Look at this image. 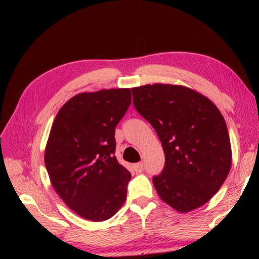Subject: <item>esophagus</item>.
I'll return each instance as SVG.
<instances>
[{
    "label": "esophagus",
    "instance_id": "34e87169",
    "mask_svg": "<svg viewBox=\"0 0 259 259\" xmlns=\"http://www.w3.org/2000/svg\"><path fill=\"white\" fill-rule=\"evenodd\" d=\"M134 169L136 172H142L144 170V164L142 163V162H140V163H136V164H134Z\"/></svg>",
    "mask_w": 259,
    "mask_h": 259
}]
</instances>
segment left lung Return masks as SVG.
Returning <instances> with one entry per match:
<instances>
[{
	"instance_id": "left-lung-1",
	"label": "left lung",
	"mask_w": 259,
	"mask_h": 259,
	"mask_svg": "<svg viewBox=\"0 0 259 259\" xmlns=\"http://www.w3.org/2000/svg\"><path fill=\"white\" fill-rule=\"evenodd\" d=\"M131 91L135 108L152 124L163 147L164 168L153 177L157 194L181 212L207 203L232 164L222 113L211 100L183 85L156 83Z\"/></svg>"
}]
</instances>
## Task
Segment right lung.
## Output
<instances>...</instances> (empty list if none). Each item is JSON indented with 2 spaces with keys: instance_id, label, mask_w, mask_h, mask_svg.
Instances as JSON below:
<instances>
[{
  "instance_id": "obj_1",
  "label": "right lung",
  "mask_w": 259,
  "mask_h": 259,
  "mask_svg": "<svg viewBox=\"0 0 259 259\" xmlns=\"http://www.w3.org/2000/svg\"><path fill=\"white\" fill-rule=\"evenodd\" d=\"M131 103L130 89L74 96L59 109L45 162L55 191L78 216L103 222L126 199L130 172L117 162L115 128Z\"/></svg>"
}]
</instances>
